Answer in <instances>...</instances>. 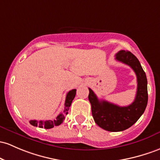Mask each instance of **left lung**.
Here are the masks:
<instances>
[{"mask_svg":"<svg viewBox=\"0 0 160 160\" xmlns=\"http://www.w3.org/2000/svg\"><path fill=\"white\" fill-rule=\"evenodd\" d=\"M115 59L131 67L135 72L138 89L134 101L128 106H118L106 100H99L89 88V100L95 122L102 129L112 132L122 131L133 125L144 112L148 101L147 80L138 59L128 51L122 50Z\"/></svg>","mask_w":160,"mask_h":160,"instance_id":"left-lung-1","label":"left lung"}]
</instances>
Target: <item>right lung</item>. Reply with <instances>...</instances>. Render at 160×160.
<instances>
[{"label": "right lung", "instance_id": "obj_1", "mask_svg": "<svg viewBox=\"0 0 160 160\" xmlns=\"http://www.w3.org/2000/svg\"><path fill=\"white\" fill-rule=\"evenodd\" d=\"M76 89H72V90L69 91V92L67 93L66 96V99H65V103H64V109L63 113L59 114L56 118L55 120H48V121H38L36 120H31L29 121V123L33 126H36V127H39V128H45V129H50L54 128V126H58L64 122V118L65 115L68 113V110H69L70 106H71L72 101L74 99L75 96H76Z\"/></svg>", "mask_w": 160, "mask_h": 160}]
</instances>
